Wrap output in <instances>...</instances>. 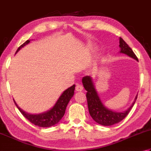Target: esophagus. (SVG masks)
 Wrapping results in <instances>:
<instances>
[{
    "label": "esophagus",
    "instance_id": "34e87169",
    "mask_svg": "<svg viewBox=\"0 0 151 151\" xmlns=\"http://www.w3.org/2000/svg\"><path fill=\"white\" fill-rule=\"evenodd\" d=\"M75 89L77 91H82V90H83V86H82L80 84H76Z\"/></svg>",
    "mask_w": 151,
    "mask_h": 151
}]
</instances>
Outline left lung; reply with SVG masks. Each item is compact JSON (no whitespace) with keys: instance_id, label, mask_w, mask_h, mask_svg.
<instances>
[{"instance_id":"1","label":"left lung","mask_w":151,"mask_h":151,"mask_svg":"<svg viewBox=\"0 0 151 151\" xmlns=\"http://www.w3.org/2000/svg\"><path fill=\"white\" fill-rule=\"evenodd\" d=\"M119 43L120 48V53L128 55L129 57L138 61V59L134 52L121 37L119 38ZM82 82L85 90L87 91L86 98L90 116L94 121L102 126H112L114 124L120 122L128 114L137 99V95L135 96L134 101L130 107L124 111H114L105 107L101 101L96 89L92 77H91L90 76H86L82 78Z\"/></svg>"}]
</instances>
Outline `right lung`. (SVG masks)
<instances>
[{
	"instance_id": "right-lung-1",
	"label": "right lung",
	"mask_w": 151,
	"mask_h": 151,
	"mask_svg": "<svg viewBox=\"0 0 151 151\" xmlns=\"http://www.w3.org/2000/svg\"><path fill=\"white\" fill-rule=\"evenodd\" d=\"M30 41H31V40H27L22 45H21L17 48L16 54H17L23 47H24L25 45L30 42ZM75 89V84H73L72 86L67 88L66 90H65L61 93V95L59 97L57 101L55 102V105L51 109L44 112V113L39 114H30L27 113L17 105L14 99H13L15 105L19 109L21 113L27 119L29 120V121H30L32 124H33L35 126L42 127V128H48V127L52 126L58 124L63 118L65 113V109L68 103H69L70 99L72 98L74 95Z\"/></svg>"
}]
</instances>
